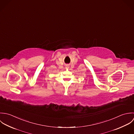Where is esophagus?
Wrapping results in <instances>:
<instances>
[{
	"label": "esophagus",
	"instance_id": "1",
	"mask_svg": "<svg viewBox=\"0 0 134 134\" xmlns=\"http://www.w3.org/2000/svg\"><path fill=\"white\" fill-rule=\"evenodd\" d=\"M69 68V67H68V65H67L66 66V69H68Z\"/></svg>",
	"mask_w": 134,
	"mask_h": 134
}]
</instances>
